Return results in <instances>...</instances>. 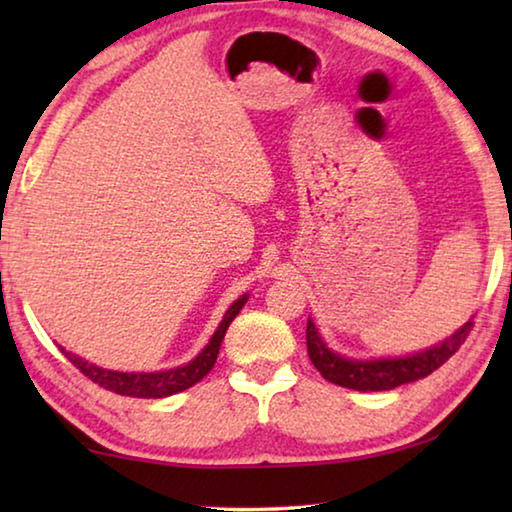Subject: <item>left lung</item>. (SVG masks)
<instances>
[{"instance_id": "8db88e82", "label": "left lung", "mask_w": 512, "mask_h": 512, "mask_svg": "<svg viewBox=\"0 0 512 512\" xmlns=\"http://www.w3.org/2000/svg\"><path fill=\"white\" fill-rule=\"evenodd\" d=\"M474 325V316L463 327H458L445 341L431 345L427 350L406 354V357H379V359H352L334 352L323 341L314 320H307V352L316 370L336 386L352 391H393V388L418 381L431 375L465 343Z\"/></svg>"}]
</instances>
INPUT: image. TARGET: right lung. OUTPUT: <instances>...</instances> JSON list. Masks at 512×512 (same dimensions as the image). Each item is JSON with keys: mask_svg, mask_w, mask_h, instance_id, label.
I'll use <instances>...</instances> for the list:
<instances>
[{"mask_svg": "<svg viewBox=\"0 0 512 512\" xmlns=\"http://www.w3.org/2000/svg\"><path fill=\"white\" fill-rule=\"evenodd\" d=\"M246 302H248V293H244V296H239L235 302H232L228 311L223 314L219 327H216V332L212 334L210 343H207L192 361L178 368L158 370V372H119V370H108V368L97 366V363L85 361L83 357H79V354L67 352L65 348L60 350L65 352V357L72 361L85 377H90L94 384L103 386L106 391L126 395V397H153V400H158V397H169L180 391H187L189 386H194L196 381H201L207 372L214 368L223 336L228 332L230 323L235 320V316L239 314Z\"/></svg>", "mask_w": 512, "mask_h": 512, "instance_id": "add662e5", "label": "right lung"}]
</instances>
